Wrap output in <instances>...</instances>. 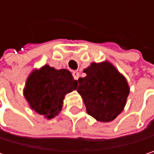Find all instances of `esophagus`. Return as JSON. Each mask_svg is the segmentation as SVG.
I'll return each instance as SVG.
<instances>
[{
  "instance_id": "esophagus-1",
  "label": "esophagus",
  "mask_w": 154,
  "mask_h": 154,
  "mask_svg": "<svg viewBox=\"0 0 154 154\" xmlns=\"http://www.w3.org/2000/svg\"><path fill=\"white\" fill-rule=\"evenodd\" d=\"M79 73L78 72H77V71H75V72H73V77H74V78L76 79V80H78V78H79Z\"/></svg>"
}]
</instances>
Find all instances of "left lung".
Here are the masks:
<instances>
[{
	"label": "left lung",
	"instance_id": "left-lung-1",
	"mask_svg": "<svg viewBox=\"0 0 154 154\" xmlns=\"http://www.w3.org/2000/svg\"><path fill=\"white\" fill-rule=\"evenodd\" d=\"M79 77L77 90L86 111L96 120L109 122L121 113L129 94L127 79L109 62H93Z\"/></svg>",
	"mask_w": 154,
	"mask_h": 154
}]
</instances>
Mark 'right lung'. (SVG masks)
I'll use <instances>...</instances> for the list:
<instances>
[{"label": "right lung", "mask_w": 154, "mask_h": 154, "mask_svg": "<svg viewBox=\"0 0 154 154\" xmlns=\"http://www.w3.org/2000/svg\"><path fill=\"white\" fill-rule=\"evenodd\" d=\"M77 86V81L68 69L45 65L27 77L24 95L32 109L50 119L60 113L65 95Z\"/></svg>", "instance_id": "add662e5"}]
</instances>
